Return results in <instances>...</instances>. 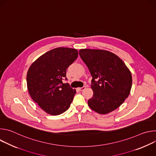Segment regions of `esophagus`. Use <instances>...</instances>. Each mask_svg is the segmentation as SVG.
Masks as SVG:
<instances>
[{
    "label": "esophagus",
    "instance_id": "obj_1",
    "mask_svg": "<svg viewBox=\"0 0 156 156\" xmlns=\"http://www.w3.org/2000/svg\"><path fill=\"white\" fill-rule=\"evenodd\" d=\"M85 88H86V87H85V86H83V87H79L78 90L81 91H83L84 90H85Z\"/></svg>",
    "mask_w": 156,
    "mask_h": 156
}]
</instances>
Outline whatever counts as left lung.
Masks as SVG:
<instances>
[{
    "mask_svg": "<svg viewBox=\"0 0 156 156\" xmlns=\"http://www.w3.org/2000/svg\"><path fill=\"white\" fill-rule=\"evenodd\" d=\"M93 77L92 98L87 104L100 114H107L119 107L130 93L131 73L123 60L115 54L101 49L79 51Z\"/></svg>",
    "mask_w": 156,
    "mask_h": 156,
    "instance_id": "left-lung-1",
    "label": "left lung"
}]
</instances>
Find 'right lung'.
<instances>
[{"instance_id":"right-lung-1","label":"right lung","mask_w":156,"mask_h":156,"mask_svg":"<svg viewBox=\"0 0 156 156\" xmlns=\"http://www.w3.org/2000/svg\"><path fill=\"white\" fill-rule=\"evenodd\" d=\"M78 55L75 49L57 48L40 56L30 66L27 75L29 94L48 114L58 115L70 107L76 90L62 80H66V69Z\"/></svg>"}]
</instances>
